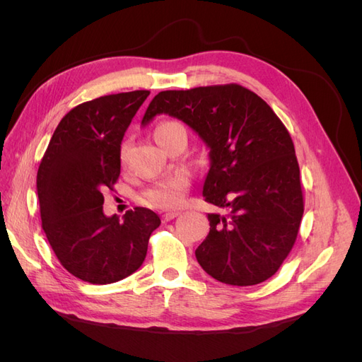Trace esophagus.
<instances>
[{
  "mask_svg": "<svg viewBox=\"0 0 362 362\" xmlns=\"http://www.w3.org/2000/svg\"><path fill=\"white\" fill-rule=\"evenodd\" d=\"M180 216V213L178 211H170V213H164L163 214V221L164 222H170L172 218H175V217H178Z\"/></svg>",
  "mask_w": 362,
  "mask_h": 362,
  "instance_id": "34e87169",
  "label": "esophagus"
}]
</instances>
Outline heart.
<instances>
[{"instance_id": "heart-1", "label": "heart", "mask_w": 362, "mask_h": 362, "mask_svg": "<svg viewBox=\"0 0 362 362\" xmlns=\"http://www.w3.org/2000/svg\"><path fill=\"white\" fill-rule=\"evenodd\" d=\"M180 134L185 136V131L184 127L180 122H177V120H163V122L157 124V127L154 128V137L160 146L166 144L169 139ZM127 154L128 145L124 141L119 148V164L122 168H125L127 164ZM189 187L190 180L187 175L178 173L169 180H164L157 182L156 185H152L151 189H148L144 193V201L154 208L173 210V208H178L182 204L184 196L187 193Z\"/></svg>"}]
</instances>
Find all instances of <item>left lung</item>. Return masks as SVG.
<instances>
[{
    "mask_svg": "<svg viewBox=\"0 0 362 362\" xmlns=\"http://www.w3.org/2000/svg\"><path fill=\"white\" fill-rule=\"evenodd\" d=\"M166 113L192 127L210 148L205 201L210 233L196 259L214 279L255 286L275 275L300 228L303 192L288 129L257 93L240 84L164 90L141 120Z\"/></svg>",
    "mask_w": 362,
    "mask_h": 362,
    "instance_id": "left-lung-1",
    "label": "left lung"
}]
</instances>
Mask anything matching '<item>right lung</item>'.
Listing matches in <instances>:
<instances>
[{"instance_id": "obj_1", "label": "right lung", "mask_w": 362, "mask_h": 362, "mask_svg": "<svg viewBox=\"0 0 362 362\" xmlns=\"http://www.w3.org/2000/svg\"><path fill=\"white\" fill-rule=\"evenodd\" d=\"M151 92L100 96L63 116L37 170L42 228L60 264L90 284H112L145 261L149 237L161 223L148 208L124 221L103 211L104 192L120 173L119 148L131 119Z\"/></svg>"}]
</instances>
